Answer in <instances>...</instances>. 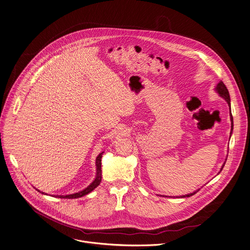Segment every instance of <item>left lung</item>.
<instances>
[{
    "label": "left lung",
    "mask_w": 250,
    "mask_h": 250,
    "mask_svg": "<svg viewBox=\"0 0 250 250\" xmlns=\"http://www.w3.org/2000/svg\"><path fill=\"white\" fill-rule=\"evenodd\" d=\"M216 90L218 91V93L222 96V98H224V100L227 102V104H228V105H229V107H230V96H229V92H228L226 86L224 85V83H223L222 82H221L220 83L217 85ZM230 119H231V133H232V129H233V117H232V114H231V110H230ZM224 164H225V163H224ZM224 164H223V166H222V168H221V171H222V168H223V167H224ZM198 191H199V190H197L196 192H194L193 194H186V195H183V196H181V197H189V196H191V195H193V194H196Z\"/></svg>",
    "instance_id": "1"
}]
</instances>
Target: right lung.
Returning <instances> with one entry per match:
<instances>
[{
	"mask_svg": "<svg viewBox=\"0 0 250 250\" xmlns=\"http://www.w3.org/2000/svg\"><path fill=\"white\" fill-rule=\"evenodd\" d=\"M103 153H100L96 159V166H97V176L95 178V180L86 188L84 189L83 191L82 192H79V193H76V194H68V195H56L57 197H60V198H78V197H82L85 194H89L91 193L95 188H97L101 181H102V156H103ZM40 192V191H39ZM42 193V192H41ZM44 194V193H42Z\"/></svg>",
	"mask_w": 250,
	"mask_h": 250,
	"instance_id": "obj_1",
	"label": "right lung"
}]
</instances>
